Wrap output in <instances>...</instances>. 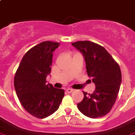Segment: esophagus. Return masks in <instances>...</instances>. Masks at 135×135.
Here are the masks:
<instances>
[{"label":"esophagus","mask_w":135,"mask_h":135,"mask_svg":"<svg viewBox=\"0 0 135 135\" xmlns=\"http://www.w3.org/2000/svg\"><path fill=\"white\" fill-rule=\"evenodd\" d=\"M66 90V92L69 93H71L73 92L74 90H73V89H67Z\"/></svg>","instance_id":"1"}]
</instances>
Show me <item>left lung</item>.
I'll return each mask as SVG.
<instances>
[{
	"mask_svg": "<svg viewBox=\"0 0 135 135\" xmlns=\"http://www.w3.org/2000/svg\"><path fill=\"white\" fill-rule=\"evenodd\" d=\"M71 45L82 54L87 74L95 84L93 93L83 92L78 109L90 118L102 117L109 113L118 95L122 83L119 66L104 47L96 43L86 40Z\"/></svg>",
	"mask_w": 135,
	"mask_h": 135,
	"instance_id": "obj_1",
	"label": "left lung"
}]
</instances>
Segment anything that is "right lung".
<instances>
[{
	"instance_id": "add662e5",
	"label": "right lung",
	"mask_w": 135,
	"mask_h": 135,
	"mask_svg": "<svg viewBox=\"0 0 135 135\" xmlns=\"http://www.w3.org/2000/svg\"><path fill=\"white\" fill-rule=\"evenodd\" d=\"M60 43L46 41L36 45L25 54L14 77V87L23 108L40 119L58 109L64 95L63 89L46 84L50 75L53 52Z\"/></svg>"
}]
</instances>
